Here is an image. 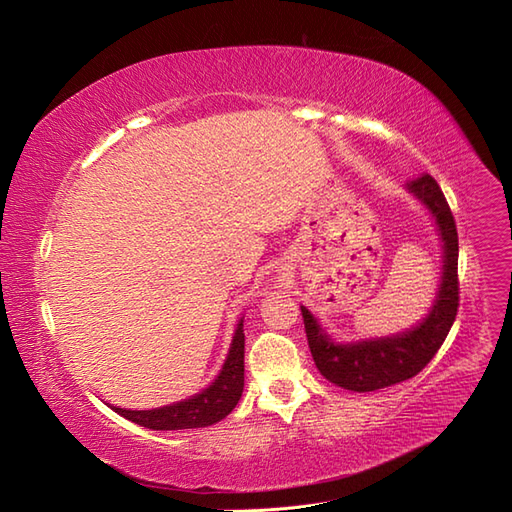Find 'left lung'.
<instances>
[{"instance_id": "left-lung-1", "label": "left lung", "mask_w": 512, "mask_h": 512, "mask_svg": "<svg viewBox=\"0 0 512 512\" xmlns=\"http://www.w3.org/2000/svg\"><path fill=\"white\" fill-rule=\"evenodd\" d=\"M410 193L433 218L442 242V272L429 313L416 326L386 337H369L358 341L332 339L321 321L300 304L306 339L317 371L334 386L354 392H373L414 377L427 367L442 347L452 328L459 306V238L455 218L444 199L442 188L431 175L407 184Z\"/></svg>"}]
</instances>
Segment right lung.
I'll return each instance as SVG.
<instances>
[{
  "label": "right lung",
  "instance_id": "1",
  "mask_svg": "<svg viewBox=\"0 0 512 512\" xmlns=\"http://www.w3.org/2000/svg\"><path fill=\"white\" fill-rule=\"evenodd\" d=\"M244 317L238 319L227 358L212 384L193 397L175 401L152 410H126L120 405H109L113 412L128 418L135 425L154 431L201 429L223 420L238 405L244 390Z\"/></svg>",
  "mask_w": 512,
  "mask_h": 512
}]
</instances>
